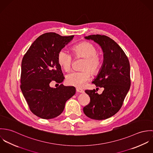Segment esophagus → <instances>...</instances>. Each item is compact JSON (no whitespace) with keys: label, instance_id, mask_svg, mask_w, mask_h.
<instances>
[{"label":"esophagus","instance_id":"34e87169","mask_svg":"<svg viewBox=\"0 0 153 153\" xmlns=\"http://www.w3.org/2000/svg\"><path fill=\"white\" fill-rule=\"evenodd\" d=\"M76 92H79V93H83V92H84V91L83 89H82L81 88H76Z\"/></svg>","mask_w":153,"mask_h":153}]
</instances>
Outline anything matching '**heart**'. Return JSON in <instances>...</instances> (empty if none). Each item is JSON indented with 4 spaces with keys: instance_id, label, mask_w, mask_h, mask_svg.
Wrapping results in <instances>:
<instances>
[{
    "instance_id": "1",
    "label": "heart",
    "mask_w": 153,
    "mask_h": 153,
    "mask_svg": "<svg viewBox=\"0 0 153 153\" xmlns=\"http://www.w3.org/2000/svg\"><path fill=\"white\" fill-rule=\"evenodd\" d=\"M75 58H84L78 71H74L66 76V82L68 85L75 87L82 88L92 74H98L102 66V59L98 53L97 47L90 42L84 41L74 45L72 48ZM57 60L59 65L65 71H69L73 62V56L65 49H61L58 53Z\"/></svg>"
}]
</instances>
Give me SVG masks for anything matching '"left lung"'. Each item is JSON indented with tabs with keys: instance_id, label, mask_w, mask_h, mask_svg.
<instances>
[{
	"instance_id": "left-lung-1",
	"label": "left lung",
	"mask_w": 153,
	"mask_h": 153,
	"mask_svg": "<svg viewBox=\"0 0 153 153\" xmlns=\"http://www.w3.org/2000/svg\"><path fill=\"white\" fill-rule=\"evenodd\" d=\"M85 38L99 44L103 51V64L92 83L97 87L104 88V90L100 95L95 89L85 90L90 102L83 111L91 119L105 120L120 109L130 89V62L122 48L108 36L92 35Z\"/></svg>"
}]
</instances>
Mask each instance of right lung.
<instances>
[{
  "instance_id": "1",
  "label": "right lung",
  "mask_w": 153,
  "mask_h": 153,
  "mask_svg": "<svg viewBox=\"0 0 153 153\" xmlns=\"http://www.w3.org/2000/svg\"><path fill=\"white\" fill-rule=\"evenodd\" d=\"M48 32L39 36L23 57L21 89L29 109L43 119H52L64 111L66 101L75 88L60 84L53 88L52 81L61 84L64 76L57 60L58 53L74 38Z\"/></svg>"
}]
</instances>
